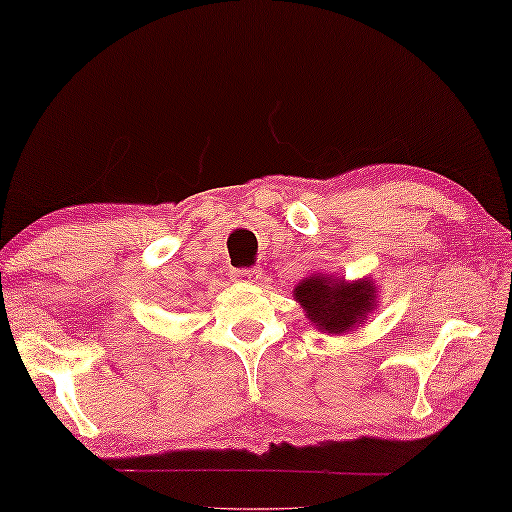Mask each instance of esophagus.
Instances as JSON below:
<instances>
[{
	"label": "esophagus",
	"mask_w": 512,
	"mask_h": 512,
	"mask_svg": "<svg viewBox=\"0 0 512 512\" xmlns=\"http://www.w3.org/2000/svg\"><path fill=\"white\" fill-rule=\"evenodd\" d=\"M261 267H251V270H233L231 276L233 281H240V283H256L261 279Z\"/></svg>",
	"instance_id": "34e87169"
}]
</instances>
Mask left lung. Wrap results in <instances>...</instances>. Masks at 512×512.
Instances as JSON below:
<instances>
[{
  "instance_id": "left-lung-1",
  "label": "left lung",
  "mask_w": 512,
  "mask_h": 512,
  "mask_svg": "<svg viewBox=\"0 0 512 512\" xmlns=\"http://www.w3.org/2000/svg\"><path fill=\"white\" fill-rule=\"evenodd\" d=\"M295 301L304 308L317 331L326 335H345L363 326L379 306V288L372 276L347 281L345 276L315 272L297 283Z\"/></svg>"
}]
</instances>
